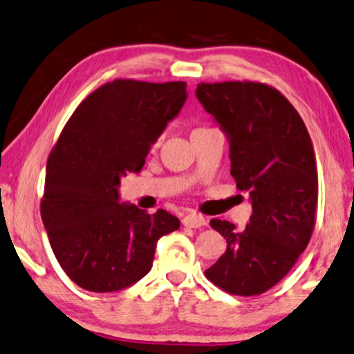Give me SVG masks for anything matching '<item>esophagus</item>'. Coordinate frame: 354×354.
I'll return each mask as SVG.
<instances>
[{"label":"esophagus","mask_w":354,"mask_h":354,"mask_svg":"<svg viewBox=\"0 0 354 354\" xmlns=\"http://www.w3.org/2000/svg\"><path fill=\"white\" fill-rule=\"evenodd\" d=\"M207 223L204 216L201 214H187L185 218H183V225L187 226V228H201V226H204Z\"/></svg>","instance_id":"1"}]
</instances>
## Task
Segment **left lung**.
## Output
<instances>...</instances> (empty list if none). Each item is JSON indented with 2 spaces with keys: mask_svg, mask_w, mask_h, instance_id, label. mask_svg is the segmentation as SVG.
<instances>
[{
  "mask_svg": "<svg viewBox=\"0 0 354 354\" xmlns=\"http://www.w3.org/2000/svg\"><path fill=\"white\" fill-rule=\"evenodd\" d=\"M196 97L228 138L232 176L249 192L246 228L214 218L226 251L205 270L230 295L254 296L288 273L308 246L317 209V163L304 121L261 82H202Z\"/></svg>",
  "mask_w": 354,
  "mask_h": 354,
  "instance_id": "1",
  "label": "left lung"
}]
</instances>
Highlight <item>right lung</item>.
<instances>
[{"label": "right lung", "mask_w": 354, "mask_h": 354, "mask_svg": "<svg viewBox=\"0 0 354 354\" xmlns=\"http://www.w3.org/2000/svg\"><path fill=\"white\" fill-rule=\"evenodd\" d=\"M187 98L186 82L116 79L66 122L46 163L41 220L56 261L81 288H128L152 268L163 234L180 220L120 202L121 178L139 173L152 144Z\"/></svg>", "instance_id": "obj_1"}]
</instances>
